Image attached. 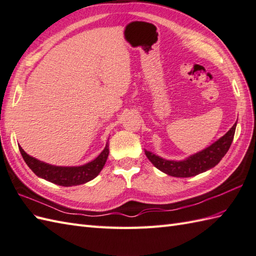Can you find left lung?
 Listing matches in <instances>:
<instances>
[{
  "mask_svg": "<svg viewBox=\"0 0 256 256\" xmlns=\"http://www.w3.org/2000/svg\"><path fill=\"white\" fill-rule=\"evenodd\" d=\"M236 126L228 130L226 134H224L220 139H218L213 144L204 148L203 151L191 155L184 160H164L152 152L144 150L146 158L151 163L167 175L172 177L186 178L198 175V174L206 172L220 163V160L225 156L228 150L232 146L234 136L236 132Z\"/></svg>",
  "mask_w": 256,
  "mask_h": 256,
  "instance_id": "1",
  "label": "left lung"
}]
</instances>
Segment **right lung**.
Listing matches in <instances>:
<instances>
[{"label":"right lung","mask_w":256,"mask_h":256,"mask_svg":"<svg viewBox=\"0 0 256 256\" xmlns=\"http://www.w3.org/2000/svg\"><path fill=\"white\" fill-rule=\"evenodd\" d=\"M20 151L22 153L24 160L26 162V164L36 176L46 179L50 182L63 186L82 184L94 179L98 175L100 172L102 170L110 153L108 143H106V146H105L101 154L96 158L89 162V163L81 166L65 167L50 165L48 163H44V162H41L30 156V155L24 151L20 146Z\"/></svg>","instance_id":"1"}]
</instances>
